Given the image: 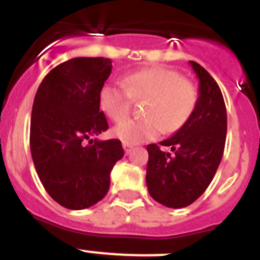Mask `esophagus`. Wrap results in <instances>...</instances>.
I'll return each mask as SVG.
<instances>
[{
	"mask_svg": "<svg viewBox=\"0 0 260 260\" xmlns=\"http://www.w3.org/2000/svg\"><path fill=\"white\" fill-rule=\"evenodd\" d=\"M123 150H125V153L126 155H128V153L132 152L133 150H134V146L133 144H128V143H123Z\"/></svg>",
	"mask_w": 260,
	"mask_h": 260,
	"instance_id": "obj_1",
	"label": "esophagus"
}]
</instances>
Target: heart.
<instances>
[{
  "instance_id": "heart-1",
  "label": "heart",
  "mask_w": 260,
  "mask_h": 260,
  "mask_svg": "<svg viewBox=\"0 0 260 260\" xmlns=\"http://www.w3.org/2000/svg\"><path fill=\"white\" fill-rule=\"evenodd\" d=\"M198 89L191 80L168 68H150L127 75L123 84L107 82L99 91L100 109L114 122L127 118L133 102H146L137 121H127L113 128L123 143L152 141L164 128L176 133L185 125L198 104Z\"/></svg>"
}]
</instances>
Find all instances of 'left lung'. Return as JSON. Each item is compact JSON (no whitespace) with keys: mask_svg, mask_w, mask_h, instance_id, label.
<instances>
[{"mask_svg":"<svg viewBox=\"0 0 260 260\" xmlns=\"http://www.w3.org/2000/svg\"><path fill=\"white\" fill-rule=\"evenodd\" d=\"M190 65L199 78L194 113L173 137L147 146L148 192L169 208L190 206L206 191L221 161L226 138L221 89L206 69L194 61ZM164 148L171 151L167 153Z\"/></svg>","mask_w":260,"mask_h":260,"instance_id":"1","label":"left lung"}]
</instances>
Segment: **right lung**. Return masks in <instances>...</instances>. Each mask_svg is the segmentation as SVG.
<instances>
[{
    "instance_id": "1",
    "label": "right lung",
    "mask_w": 260,
    "mask_h": 260,
    "mask_svg": "<svg viewBox=\"0 0 260 260\" xmlns=\"http://www.w3.org/2000/svg\"><path fill=\"white\" fill-rule=\"evenodd\" d=\"M112 61L78 57L45 75L34 100L29 147L41 183L62 207L84 210L107 195L110 171L123 157L121 141L92 137L108 130L99 91Z\"/></svg>"
}]
</instances>
